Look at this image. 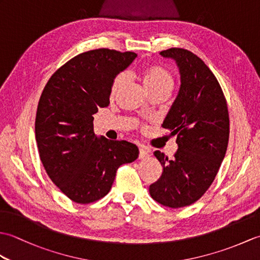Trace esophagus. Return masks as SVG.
Here are the masks:
<instances>
[{
	"instance_id": "obj_1",
	"label": "esophagus",
	"mask_w": 260,
	"mask_h": 260,
	"mask_svg": "<svg viewBox=\"0 0 260 260\" xmlns=\"http://www.w3.org/2000/svg\"><path fill=\"white\" fill-rule=\"evenodd\" d=\"M148 156H150V153H148V151L146 150V148H145V147H141V148H140L139 158H140V159H145V158H147Z\"/></svg>"
}]
</instances>
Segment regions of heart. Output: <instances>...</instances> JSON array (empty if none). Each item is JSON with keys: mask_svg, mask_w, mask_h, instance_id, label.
Instances as JSON below:
<instances>
[{"mask_svg": "<svg viewBox=\"0 0 260 260\" xmlns=\"http://www.w3.org/2000/svg\"><path fill=\"white\" fill-rule=\"evenodd\" d=\"M126 82V75L121 74L116 77L110 93L112 96H115L119 91L121 87ZM143 82L148 91L158 89L162 87H171L172 86V77L168 73L167 70L159 67H148L143 73Z\"/></svg>", "mask_w": 260, "mask_h": 260, "instance_id": "heart-1", "label": "heart"}]
</instances>
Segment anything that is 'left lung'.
Returning <instances> with one entry per match:
<instances>
[{
	"label": "left lung",
	"instance_id": "obj_1",
	"mask_svg": "<svg viewBox=\"0 0 260 260\" xmlns=\"http://www.w3.org/2000/svg\"><path fill=\"white\" fill-rule=\"evenodd\" d=\"M173 59L180 73L178 95L162 124L176 136L173 159L155 151L163 171L150 194L165 207L182 208L200 199L217 175L227 151L229 114L219 82L202 60L189 50L159 52Z\"/></svg>",
	"mask_w": 260,
	"mask_h": 260
}]
</instances>
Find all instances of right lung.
<instances>
[{"label": "right lung", "mask_w": 260, "mask_h": 260, "mask_svg": "<svg viewBox=\"0 0 260 260\" xmlns=\"http://www.w3.org/2000/svg\"><path fill=\"white\" fill-rule=\"evenodd\" d=\"M134 52L96 49L73 58L49 79L38 104L36 141L49 178L64 196L87 204L112 189L116 171L139 157L126 141L93 133V114L109 104L117 75L134 61Z\"/></svg>", "instance_id": "right-lung-1"}]
</instances>
